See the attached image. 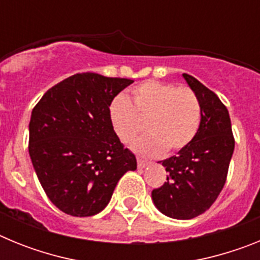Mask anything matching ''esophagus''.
<instances>
[{"label":"esophagus","mask_w":260,"mask_h":260,"mask_svg":"<svg viewBox=\"0 0 260 260\" xmlns=\"http://www.w3.org/2000/svg\"><path fill=\"white\" fill-rule=\"evenodd\" d=\"M147 165H148V162L146 161V160H142V158H138V168H146Z\"/></svg>","instance_id":"obj_1"}]
</instances>
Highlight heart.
<instances>
[{"label":"heart","mask_w":260,"mask_h":260,"mask_svg":"<svg viewBox=\"0 0 260 260\" xmlns=\"http://www.w3.org/2000/svg\"><path fill=\"white\" fill-rule=\"evenodd\" d=\"M202 107L189 87L147 80L132 91V102L117 96L109 105V119L117 138L130 143L143 130L133 150L144 156H158L165 150L178 152L189 146L201 126Z\"/></svg>","instance_id":"heart-1"}]
</instances>
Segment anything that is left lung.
Masks as SVG:
<instances>
[{"mask_svg":"<svg viewBox=\"0 0 260 260\" xmlns=\"http://www.w3.org/2000/svg\"><path fill=\"white\" fill-rule=\"evenodd\" d=\"M183 78L201 102V126L189 146L161 161L169 176L152 190V201L172 219L189 220L206 212L224 187L234 138L229 112L217 95L191 75Z\"/></svg>","mask_w":260,"mask_h":260,"instance_id":"obj_1","label":"left lung"}]
</instances>
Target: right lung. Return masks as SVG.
Here are the masks:
<instances>
[{"label": "right lung", "mask_w": 260, "mask_h": 260, "mask_svg": "<svg viewBox=\"0 0 260 260\" xmlns=\"http://www.w3.org/2000/svg\"><path fill=\"white\" fill-rule=\"evenodd\" d=\"M134 80L82 73L49 88L32 109L28 152L45 194L62 212L93 216L117 182L137 169L109 119V105Z\"/></svg>", "instance_id": "right-lung-1"}]
</instances>
